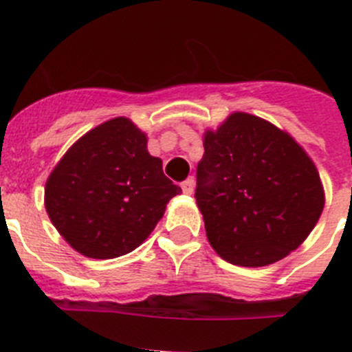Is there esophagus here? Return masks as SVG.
I'll list each match as a JSON object with an SVG mask.
<instances>
[{"label":"esophagus","mask_w":352,"mask_h":352,"mask_svg":"<svg viewBox=\"0 0 352 352\" xmlns=\"http://www.w3.org/2000/svg\"><path fill=\"white\" fill-rule=\"evenodd\" d=\"M182 188H183V194H186V195H192L194 194V188H195V179L192 178H186L185 182L182 183Z\"/></svg>","instance_id":"1"}]
</instances>
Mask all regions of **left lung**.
<instances>
[{
    "label": "left lung",
    "mask_w": 352,
    "mask_h": 352,
    "mask_svg": "<svg viewBox=\"0 0 352 352\" xmlns=\"http://www.w3.org/2000/svg\"><path fill=\"white\" fill-rule=\"evenodd\" d=\"M195 203L208 241L227 263L268 266L312 232L324 188L303 148L270 121L232 113L203 135Z\"/></svg>",
    "instance_id": "1"
}]
</instances>
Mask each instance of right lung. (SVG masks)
<instances>
[{
	"label": "right lung",
	"instance_id": "obj_1",
	"mask_svg": "<svg viewBox=\"0 0 352 352\" xmlns=\"http://www.w3.org/2000/svg\"><path fill=\"white\" fill-rule=\"evenodd\" d=\"M182 192L148 151L129 118L104 121L77 139L45 183L43 203L68 245L91 259L135 250Z\"/></svg>",
	"mask_w": 352,
	"mask_h": 352
}]
</instances>
